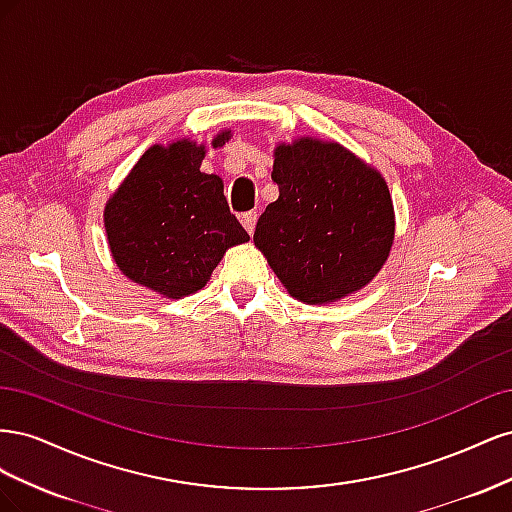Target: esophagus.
<instances>
[{"mask_svg": "<svg viewBox=\"0 0 512 512\" xmlns=\"http://www.w3.org/2000/svg\"><path fill=\"white\" fill-rule=\"evenodd\" d=\"M256 220H258V215H256V211H247V213H243L241 215V224H243V228L250 232H254V228H256Z\"/></svg>", "mask_w": 512, "mask_h": 512, "instance_id": "obj_1", "label": "esophagus"}]
</instances>
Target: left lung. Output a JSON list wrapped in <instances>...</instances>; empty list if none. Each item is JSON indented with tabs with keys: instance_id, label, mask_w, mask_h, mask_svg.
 Listing matches in <instances>:
<instances>
[{
	"instance_id": "8db88e82",
	"label": "left lung",
	"mask_w": 512,
	"mask_h": 512,
	"mask_svg": "<svg viewBox=\"0 0 512 512\" xmlns=\"http://www.w3.org/2000/svg\"><path fill=\"white\" fill-rule=\"evenodd\" d=\"M280 198L258 218L254 245L290 297L346 299L384 267L395 241L386 179L335 141L299 136L273 149Z\"/></svg>"
}]
</instances>
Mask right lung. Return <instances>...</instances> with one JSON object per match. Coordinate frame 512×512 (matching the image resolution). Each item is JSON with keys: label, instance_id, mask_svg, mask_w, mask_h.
Returning <instances> with one entry per match:
<instances>
[{"label": "right lung", "instance_id": "1", "mask_svg": "<svg viewBox=\"0 0 512 512\" xmlns=\"http://www.w3.org/2000/svg\"><path fill=\"white\" fill-rule=\"evenodd\" d=\"M230 136L218 132L211 147ZM205 153L190 138L149 147L104 207L108 250L119 271L166 299L205 288L228 247L250 241L228 209L224 181L200 173Z\"/></svg>", "mask_w": 512, "mask_h": 512}]
</instances>
